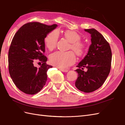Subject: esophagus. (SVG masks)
Segmentation results:
<instances>
[{"instance_id": "obj_1", "label": "esophagus", "mask_w": 125, "mask_h": 125, "mask_svg": "<svg viewBox=\"0 0 125 125\" xmlns=\"http://www.w3.org/2000/svg\"><path fill=\"white\" fill-rule=\"evenodd\" d=\"M59 69L60 71H62V72H64V73H66V72H68V70H67V69H62V68H59Z\"/></svg>"}]
</instances>
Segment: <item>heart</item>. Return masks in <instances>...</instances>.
I'll return each mask as SVG.
<instances>
[{"label": "heart", "mask_w": 125, "mask_h": 125, "mask_svg": "<svg viewBox=\"0 0 125 125\" xmlns=\"http://www.w3.org/2000/svg\"><path fill=\"white\" fill-rule=\"evenodd\" d=\"M63 36L70 42L69 48L72 49L76 54L80 56L83 52L85 45L79 41L80 36L76 32L72 30H66L63 32ZM58 40V34L56 30L49 32L45 38L46 46L50 50L54 49L57 46ZM50 62L59 68H66L75 62L76 57L72 51L66 52H57L50 55Z\"/></svg>", "instance_id": "obj_1"}]
</instances>
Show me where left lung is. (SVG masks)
Wrapping results in <instances>:
<instances>
[{
	"mask_svg": "<svg viewBox=\"0 0 125 125\" xmlns=\"http://www.w3.org/2000/svg\"><path fill=\"white\" fill-rule=\"evenodd\" d=\"M91 35V42L87 55L77 66L78 78L75 86L84 93H91L102 86L110 73L112 53L109 43L97 30L85 29ZM83 68L87 69L83 71Z\"/></svg>",
	"mask_w": 125,
	"mask_h": 125,
	"instance_id": "obj_1",
	"label": "left lung"
}]
</instances>
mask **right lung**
I'll return each instance as SVG.
<instances>
[{"label":"right lung","mask_w":125,"mask_h":125,"mask_svg":"<svg viewBox=\"0 0 125 125\" xmlns=\"http://www.w3.org/2000/svg\"><path fill=\"white\" fill-rule=\"evenodd\" d=\"M38 22L23 25L13 36L8 52V68L13 83L21 92L34 95L42 89L47 79V72L52 66L47 65L45 38L57 27ZM42 62L39 68L34 66Z\"/></svg>","instance_id":"obj_1"}]
</instances>
